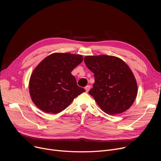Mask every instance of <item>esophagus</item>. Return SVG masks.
Returning a JSON list of instances; mask_svg holds the SVG:
<instances>
[{"label":"esophagus","instance_id":"obj_1","mask_svg":"<svg viewBox=\"0 0 161 161\" xmlns=\"http://www.w3.org/2000/svg\"><path fill=\"white\" fill-rule=\"evenodd\" d=\"M90 88H91V86H87L85 87V89H86V92H88V91H89Z\"/></svg>","mask_w":161,"mask_h":161}]
</instances>
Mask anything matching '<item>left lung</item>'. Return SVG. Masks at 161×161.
<instances>
[{"mask_svg":"<svg viewBox=\"0 0 161 161\" xmlns=\"http://www.w3.org/2000/svg\"><path fill=\"white\" fill-rule=\"evenodd\" d=\"M84 62L95 77L89 94L104 112L109 115L121 114L132 106L138 86L131 70L123 61L103 55L86 56Z\"/></svg>","mask_w":161,"mask_h":161,"instance_id":"obj_1","label":"left lung"}]
</instances>
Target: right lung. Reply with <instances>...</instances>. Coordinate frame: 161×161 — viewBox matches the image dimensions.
<instances>
[{
    "instance_id": "obj_1",
    "label": "right lung",
    "mask_w": 161,
    "mask_h": 161,
    "mask_svg": "<svg viewBox=\"0 0 161 161\" xmlns=\"http://www.w3.org/2000/svg\"><path fill=\"white\" fill-rule=\"evenodd\" d=\"M82 61L81 55L68 53H56L45 58L31 76L29 91L35 104L46 113L56 114L85 92L71 74Z\"/></svg>"
}]
</instances>
